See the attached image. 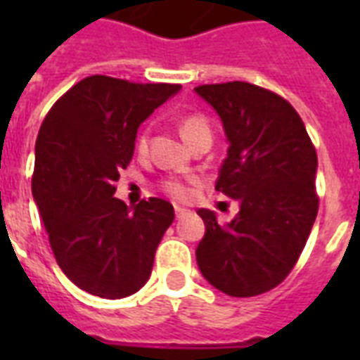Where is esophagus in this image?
<instances>
[{
  "instance_id": "1",
  "label": "esophagus",
  "mask_w": 360,
  "mask_h": 360,
  "mask_svg": "<svg viewBox=\"0 0 360 360\" xmlns=\"http://www.w3.org/2000/svg\"><path fill=\"white\" fill-rule=\"evenodd\" d=\"M188 214V211H186L185 207H179V205H175V217L177 219H183V217H186Z\"/></svg>"
}]
</instances>
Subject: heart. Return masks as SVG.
<instances>
[{"label":"heart","mask_w":360,"mask_h":360,"mask_svg":"<svg viewBox=\"0 0 360 360\" xmlns=\"http://www.w3.org/2000/svg\"><path fill=\"white\" fill-rule=\"evenodd\" d=\"M181 134L186 140V143H191L192 140H196L200 136H211V124L209 120L202 114H188L185 120L181 121ZM149 147V129H141L136 136V151L143 155ZM160 186L166 194H169L175 200H186L191 196V188L185 181L177 179V177H166L160 181Z\"/></svg>","instance_id":"1"}]
</instances>
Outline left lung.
<instances>
[{
	"label": "left lung",
	"instance_id": "1",
	"mask_svg": "<svg viewBox=\"0 0 360 360\" xmlns=\"http://www.w3.org/2000/svg\"><path fill=\"white\" fill-rule=\"evenodd\" d=\"M230 140L214 188L237 200L230 224L200 209L205 236L198 267L226 295L256 297L291 273L318 214V155L304 123L284 97L248 82L198 86Z\"/></svg>",
	"mask_w": 360,
	"mask_h": 360
}]
</instances>
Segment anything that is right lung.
Segmentation results:
<instances>
[{
  "instance_id": "add662e5",
  "label": "right lung",
  "mask_w": 360,
  "mask_h": 360,
  "mask_svg": "<svg viewBox=\"0 0 360 360\" xmlns=\"http://www.w3.org/2000/svg\"><path fill=\"white\" fill-rule=\"evenodd\" d=\"M179 84H136L87 76L56 101L41 124L31 191L56 262L80 290L129 297L146 284L172 203L117 200L115 181L134 155L140 123Z\"/></svg>"
}]
</instances>
